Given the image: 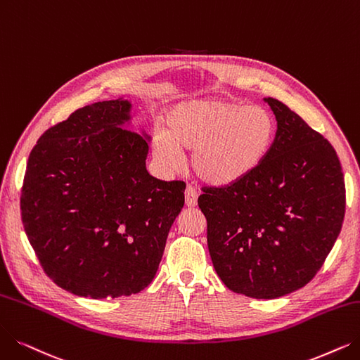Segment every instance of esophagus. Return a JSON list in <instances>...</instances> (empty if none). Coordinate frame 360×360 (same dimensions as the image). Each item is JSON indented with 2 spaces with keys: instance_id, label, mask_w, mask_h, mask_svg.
I'll use <instances>...</instances> for the list:
<instances>
[{
  "instance_id": "1",
  "label": "esophagus",
  "mask_w": 360,
  "mask_h": 360,
  "mask_svg": "<svg viewBox=\"0 0 360 360\" xmlns=\"http://www.w3.org/2000/svg\"><path fill=\"white\" fill-rule=\"evenodd\" d=\"M184 198H186V205H188V207H195L196 205V202H198V193L192 188V186H188V188H186Z\"/></svg>"
}]
</instances>
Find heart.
I'll use <instances>...</instances> for the list:
<instances>
[{
    "mask_svg": "<svg viewBox=\"0 0 360 360\" xmlns=\"http://www.w3.org/2000/svg\"><path fill=\"white\" fill-rule=\"evenodd\" d=\"M167 131L153 139V153L176 167L181 150H193L195 174L214 186H229L251 176L263 164L275 140V121L262 106L223 98H193L172 106Z\"/></svg>",
    "mask_w": 360,
    "mask_h": 360,
    "instance_id": "obj_1",
    "label": "heart"
}]
</instances>
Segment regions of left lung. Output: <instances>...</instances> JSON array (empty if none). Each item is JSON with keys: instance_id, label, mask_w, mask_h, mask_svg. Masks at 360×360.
Wrapping results in <instances>:
<instances>
[{"instance_id": "obj_1", "label": "left lung", "mask_w": 360, "mask_h": 360, "mask_svg": "<svg viewBox=\"0 0 360 360\" xmlns=\"http://www.w3.org/2000/svg\"><path fill=\"white\" fill-rule=\"evenodd\" d=\"M278 130L263 164L221 188H204L215 271L233 292L278 298L307 285L340 235L346 186L337 152L322 134L276 98Z\"/></svg>"}]
</instances>
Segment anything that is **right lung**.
<instances>
[{"label":"right lung","instance_id":"right-lung-1","mask_svg":"<svg viewBox=\"0 0 360 360\" xmlns=\"http://www.w3.org/2000/svg\"><path fill=\"white\" fill-rule=\"evenodd\" d=\"M130 110L124 98L84 106L49 128L27 160L25 232L47 276L75 295L145 290L184 205V181L148 172L149 137L122 128Z\"/></svg>","mask_w":360,"mask_h":360}]
</instances>
